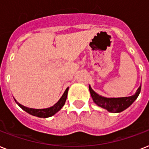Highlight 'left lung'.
<instances>
[{"label": "left lung", "instance_id": "obj_1", "mask_svg": "<svg viewBox=\"0 0 149 149\" xmlns=\"http://www.w3.org/2000/svg\"><path fill=\"white\" fill-rule=\"evenodd\" d=\"M141 85H140L134 95L125 97H105L96 93L95 91L91 88V85L89 86V90H90L91 95L93 98V102L97 106L106 109L107 111L111 113H120L121 111H125V109H127L134 103L141 92Z\"/></svg>", "mask_w": 149, "mask_h": 149}]
</instances>
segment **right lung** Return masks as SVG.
I'll return each instance as SVG.
<instances>
[{
    "mask_svg": "<svg viewBox=\"0 0 149 149\" xmlns=\"http://www.w3.org/2000/svg\"><path fill=\"white\" fill-rule=\"evenodd\" d=\"M68 91H69V87L65 89V92L63 94V96L61 97V98L58 100V102L55 104L53 106L50 107H48V108H43V109H34V108H30V107H24L23 105H22L21 104H19L18 102H17V100L15 99V102L17 103V104L18 106L24 110V111H26L27 113H29V114H31V115L36 116V117H38V118H49L53 116L54 114H56L58 111H60L62 107L64 106V104L65 103V100H66V98H67V94H68Z\"/></svg>",
    "mask_w": 149,
    "mask_h": 149,
    "instance_id": "right-lung-1",
    "label": "right lung"
}]
</instances>
